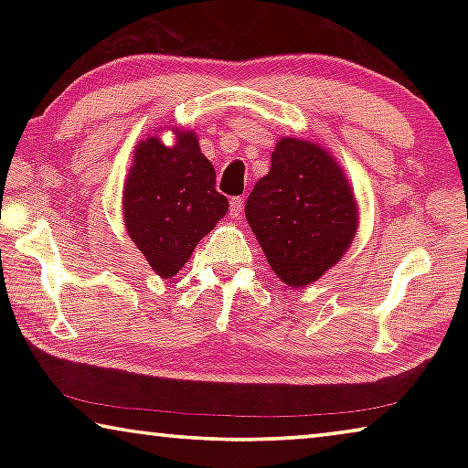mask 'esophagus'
<instances>
[{
	"mask_svg": "<svg viewBox=\"0 0 468 468\" xmlns=\"http://www.w3.org/2000/svg\"><path fill=\"white\" fill-rule=\"evenodd\" d=\"M241 212H243V197H231V217L233 218H237V217H241Z\"/></svg>",
	"mask_w": 468,
	"mask_h": 468,
	"instance_id": "34e87169",
	"label": "esophagus"
}]
</instances>
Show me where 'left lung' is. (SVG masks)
I'll return each instance as SVG.
<instances>
[{
    "mask_svg": "<svg viewBox=\"0 0 468 468\" xmlns=\"http://www.w3.org/2000/svg\"><path fill=\"white\" fill-rule=\"evenodd\" d=\"M245 218L276 276L305 287L345 256L359 212L335 156L314 142L281 138L271 171L253 186Z\"/></svg>",
    "mask_w": 468,
    "mask_h": 468,
    "instance_id": "obj_1",
    "label": "left lung"
}]
</instances>
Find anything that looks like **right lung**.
Instances as JSON below:
<instances>
[{
  "label": "right lung",
  "instance_id": "1",
  "mask_svg": "<svg viewBox=\"0 0 468 468\" xmlns=\"http://www.w3.org/2000/svg\"><path fill=\"white\" fill-rule=\"evenodd\" d=\"M173 133V146H165L156 136L140 142L123 186L125 229L163 279L181 271L197 241L229 210V200L215 187V167L202 154L196 133Z\"/></svg>",
  "mask_w": 468,
  "mask_h": 468
}]
</instances>
